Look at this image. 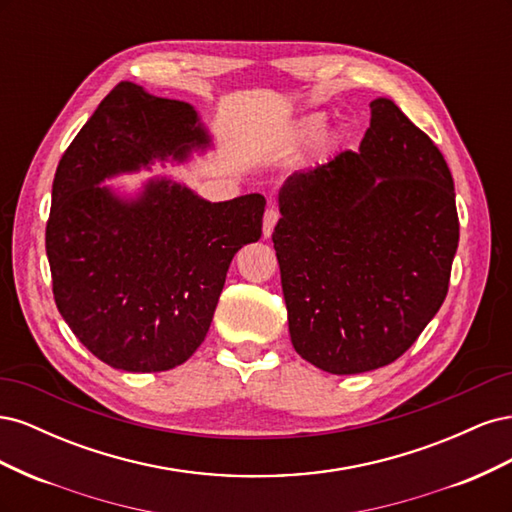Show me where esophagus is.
<instances>
[{
    "label": "esophagus",
    "mask_w": 512,
    "mask_h": 512,
    "mask_svg": "<svg viewBox=\"0 0 512 512\" xmlns=\"http://www.w3.org/2000/svg\"><path fill=\"white\" fill-rule=\"evenodd\" d=\"M277 220H280V211H277L275 207H269L265 211V218H262V235H265V239L273 235V228H275Z\"/></svg>",
    "instance_id": "esophagus-1"
}]
</instances>
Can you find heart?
<instances>
[{"label": "heart", "instance_id": "1", "mask_svg": "<svg viewBox=\"0 0 512 512\" xmlns=\"http://www.w3.org/2000/svg\"><path fill=\"white\" fill-rule=\"evenodd\" d=\"M324 128V117L322 115H312V117H307V119H303L299 126H297V134H299V138H312V136H316L320 130Z\"/></svg>", "mask_w": 512, "mask_h": 512}]
</instances>
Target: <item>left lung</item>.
Listing matches in <instances>:
<instances>
[{
  "label": "left lung",
  "mask_w": 512,
  "mask_h": 512,
  "mask_svg": "<svg viewBox=\"0 0 512 512\" xmlns=\"http://www.w3.org/2000/svg\"><path fill=\"white\" fill-rule=\"evenodd\" d=\"M359 151L292 173L273 230L290 342L329 374L399 359L446 299L459 243L451 170L389 98Z\"/></svg>",
  "instance_id": "obj_1"
}]
</instances>
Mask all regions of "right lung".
<instances>
[{"instance_id":"right-lung-1","label":"right lung","mask_w":512,"mask_h":512,"mask_svg":"<svg viewBox=\"0 0 512 512\" xmlns=\"http://www.w3.org/2000/svg\"><path fill=\"white\" fill-rule=\"evenodd\" d=\"M209 147L192 104L119 83L59 160L46 224L55 303L106 365L151 374L188 361L232 256L262 235L260 194L209 203L166 175L134 196L102 185Z\"/></svg>"}]
</instances>
